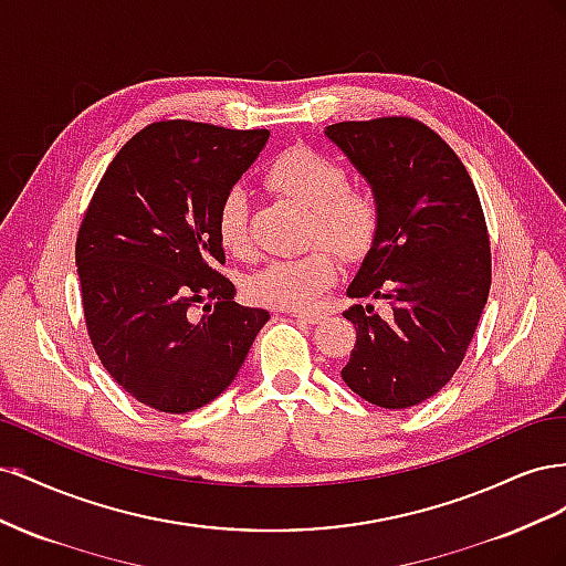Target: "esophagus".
Wrapping results in <instances>:
<instances>
[{
  "label": "esophagus",
  "mask_w": 566,
  "mask_h": 566,
  "mask_svg": "<svg viewBox=\"0 0 566 566\" xmlns=\"http://www.w3.org/2000/svg\"><path fill=\"white\" fill-rule=\"evenodd\" d=\"M290 316H295L297 321H302V323H310V325H316V323H321V321L325 318L321 312H297V310L290 312Z\"/></svg>",
  "instance_id": "esophagus-1"
}]
</instances>
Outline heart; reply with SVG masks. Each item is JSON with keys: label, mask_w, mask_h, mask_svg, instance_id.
Segmentation results:
<instances>
[{"label": "heart", "mask_w": 566, "mask_h": 566, "mask_svg": "<svg viewBox=\"0 0 566 566\" xmlns=\"http://www.w3.org/2000/svg\"><path fill=\"white\" fill-rule=\"evenodd\" d=\"M273 191L293 198L312 212L310 243H325L347 260L364 256L380 227V205L368 188L349 186L345 167L306 146H290L266 169ZM214 229L221 248L248 256L252 238L248 227V196L241 188L221 198ZM337 256L316 248L300 256L271 260L248 281V295L266 306L310 310L337 279Z\"/></svg>", "instance_id": "b5f03b06"}]
</instances>
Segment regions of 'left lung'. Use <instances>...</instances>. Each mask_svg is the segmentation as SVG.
<instances>
[{
  "label": "left lung",
  "mask_w": 566,
  "mask_h": 566,
  "mask_svg": "<svg viewBox=\"0 0 566 566\" xmlns=\"http://www.w3.org/2000/svg\"><path fill=\"white\" fill-rule=\"evenodd\" d=\"M325 136L380 205L378 235L347 287L385 300L354 304L356 345L342 380L382 408H410L447 385L476 331L491 287L482 202L465 165L437 132L410 117L337 123Z\"/></svg>",
  "instance_id": "1"
}]
</instances>
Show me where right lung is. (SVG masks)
Instances as JSON below:
<instances>
[{"instance_id":"add662e5","label":"right lung","mask_w":566,"mask_h":566,"mask_svg":"<svg viewBox=\"0 0 566 566\" xmlns=\"http://www.w3.org/2000/svg\"><path fill=\"white\" fill-rule=\"evenodd\" d=\"M266 139L269 129L153 123L113 158L82 219L75 264L92 345L119 387L163 413L217 399L269 321L233 302L214 229Z\"/></svg>"}]
</instances>
